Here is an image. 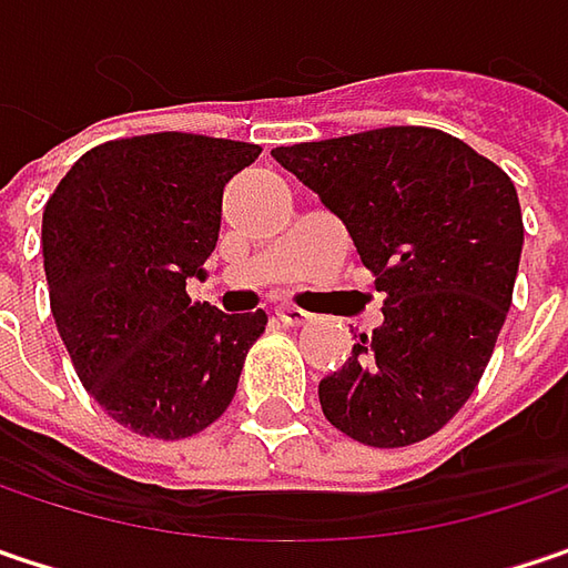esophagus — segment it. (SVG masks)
Segmentation results:
<instances>
[{
    "mask_svg": "<svg viewBox=\"0 0 568 568\" xmlns=\"http://www.w3.org/2000/svg\"><path fill=\"white\" fill-rule=\"evenodd\" d=\"M276 315H280V322H285V325H308V322L315 318L312 312L295 308V305H280V308H276Z\"/></svg>",
    "mask_w": 568,
    "mask_h": 568,
    "instance_id": "1",
    "label": "esophagus"
}]
</instances>
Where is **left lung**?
I'll list each match as a JSON object with an SVG mask.
<instances>
[{"instance_id":"1","label":"left lung","mask_w":568,"mask_h":568,"mask_svg":"<svg viewBox=\"0 0 568 568\" xmlns=\"http://www.w3.org/2000/svg\"><path fill=\"white\" fill-rule=\"evenodd\" d=\"M344 221L384 292V325L318 384L325 419L374 448L436 436L475 393L504 328L524 250L517 187L429 126L273 149Z\"/></svg>"}]
</instances>
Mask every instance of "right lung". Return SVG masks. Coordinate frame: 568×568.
I'll list each match as a JSON object with an SVG mask.
<instances>
[{
  "label": "right lung",
  "mask_w": 568,
  "mask_h": 568,
  "mask_svg": "<svg viewBox=\"0 0 568 568\" xmlns=\"http://www.w3.org/2000/svg\"><path fill=\"white\" fill-rule=\"evenodd\" d=\"M260 145L194 132L113 139L44 204L51 315L80 384L139 436L187 438L231 406L266 312L191 302L217 246L224 184Z\"/></svg>",
  "instance_id": "add662e5"
}]
</instances>
